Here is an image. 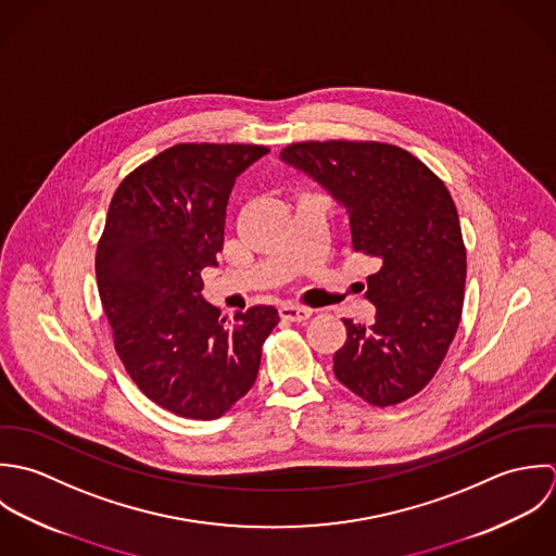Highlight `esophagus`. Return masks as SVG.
Segmentation results:
<instances>
[{"label":"esophagus","mask_w":556,"mask_h":556,"mask_svg":"<svg viewBox=\"0 0 556 556\" xmlns=\"http://www.w3.org/2000/svg\"><path fill=\"white\" fill-rule=\"evenodd\" d=\"M279 314L283 320H290V323H305L312 318V309L309 307H299V305H292V303H286L279 307Z\"/></svg>","instance_id":"obj_1"}]
</instances>
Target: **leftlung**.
I'll use <instances>...</instances> for the list:
<instances>
[{"mask_svg":"<svg viewBox=\"0 0 556 556\" xmlns=\"http://www.w3.org/2000/svg\"><path fill=\"white\" fill-rule=\"evenodd\" d=\"M281 159L345 208L354 251L376 264L365 292L376 320L367 329L343 320L337 380L374 406L417 395L462 318L466 249L451 193L426 163L391 143L303 141Z\"/></svg>","mask_w":556,"mask_h":556,"instance_id":"left-lung-1","label":"left lung"}]
</instances>
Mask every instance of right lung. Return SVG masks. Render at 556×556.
Segmentation results:
<instances>
[{"instance_id":"1","label":"right lung","mask_w":556,"mask_h":556,"mask_svg":"<svg viewBox=\"0 0 556 556\" xmlns=\"http://www.w3.org/2000/svg\"><path fill=\"white\" fill-rule=\"evenodd\" d=\"M268 154L249 143H178L130 172L113 193L97 247V281L113 345L139 391L198 421L225 415L255 382L270 305L227 320L204 301L236 178Z\"/></svg>"}]
</instances>
